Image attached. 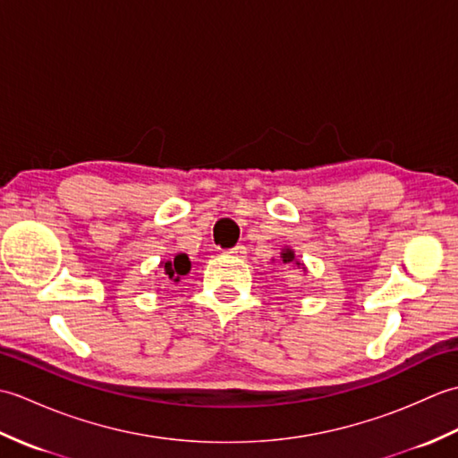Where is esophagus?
<instances>
[{
    "label": "esophagus",
    "mask_w": 458,
    "mask_h": 458,
    "mask_svg": "<svg viewBox=\"0 0 458 458\" xmlns=\"http://www.w3.org/2000/svg\"><path fill=\"white\" fill-rule=\"evenodd\" d=\"M226 254H230V256H234V258H244L246 256V248L244 246H236V248H232V250H228Z\"/></svg>",
    "instance_id": "1"
}]
</instances>
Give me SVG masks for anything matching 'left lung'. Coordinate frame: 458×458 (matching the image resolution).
Segmentation results:
<instances>
[{
  "label": "left lung",
  "mask_w": 458,
  "mask_h": 458,
  "mask_svg": "<svg viewBox=\"0 0 458 458\" xmlns=\"http://www.w3.org/2000/svg\"><path fill=\"white\" fill-rule=\"evenodd\" d=\"M279 258H281V264H284V266H289V267L299 269V271H307V266L303 264V261H299V259L295 258V250L291 248V246H284V248H281Z\"/></svg>",
  "instance_id": "8db88e82"
}]
</instances>
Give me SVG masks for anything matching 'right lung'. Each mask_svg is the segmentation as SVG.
Returning a JSON list of instances; mask_svg holds the SVG:
<instances>
[{
	"label": "right lung",
	"instance_id": "1",
	"mask_svg": "<svg viewBox=\"0 0 458 458\" xmlns=\"http://www.w3.org/2000/svg\"><path fill=\"white\" fill-rule=\"evenodd\" d=\"M159 267H161V274L165 277H169L171 281H174V284H177V281L182 276H187L189 271H191V259H189L187 254H182V251H179V254L174 256L173 259H167V261L163 259L161 264H159Z\"/></svg>",
	"mask_w": 458,
	"mask_h": 458
}]
</instances>
